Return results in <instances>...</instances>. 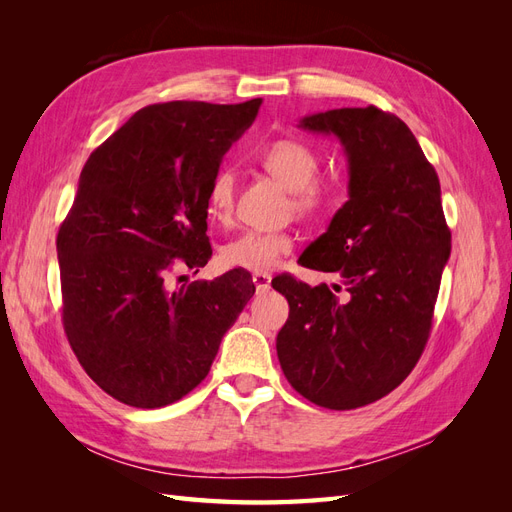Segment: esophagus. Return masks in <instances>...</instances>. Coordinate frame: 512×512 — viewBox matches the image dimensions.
I'll return each instance as SVG.
<instances>
[{"label": "esophagus", "mask_w": 512, "mask_h": 512, "mask_svg": "<svg viewBox=\"0 0 512 512\" xmlns=\"http://www.w3.org/2000/svg\"><path fill=\"white\" fill-rule=\"evenodd\" d=\"M252 282H254L258 294L271 290V275H267V273H254L252 275Z\"/></svg>", "instance_id": "34e87169"}]
</instances>
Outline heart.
Returning <instances> with one entry per match:
<instances>
[{
	"label": "heart",
	"mask_w": 512,
	"mask_h": 512,
	"mask_svg": "<svg viewBox=\"0 0 512 512\" xmlns=\"http://www.w3.org/2000/svg\"><path fill=\"white\" fill-rule=\"evenodd\" d=\"M262 168L292 192V207L303 215L316 213L331 203V188L316 181L320 170L318 153L303 141L282 138L260 151ZM209 220L228 226L235 215V175L218 170L207 190ZM294 239L282 230H245L220 247V262L226 269L267 273L290 254Z\"/></svg>",
	"instance_id": "b5f03b06"
}]
</instances>
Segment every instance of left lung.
<instances>
[{
	"instance_id": "left-lung-1",
	"label": "left lung",
	"mask_w": 512,
	"mask_h": 512,
	"mask_svg": "<svg viewBox=\"0 0 512 512\" xmlns=\"http://www.w3.org/2000/svg\"><path fill=\"white\" fill-rule=\"evenodd\" d=\"M301 128L344 145L350 198L299 258L337 284L271 282L290 305L277 359L312 404L354 410L397 389L421 359L451 230L436 168L399 117L376 106L333 108L303 117Z\"/></svg>"
}]
</instances>
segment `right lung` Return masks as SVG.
<instances>
[{
  "instance_id": "1",
  "label": "right lung",
  "mask_w": 512,
  "mask_h": 512,
  "mask_svg": "<svg viewBox=\"0 0 512 512\" xmlns=\"http://www.w3.org/2000/svg\"><path fill=\"white\" fill-rule=\"evenodd\" d=\"M260 102L145 106L81 170L57 232L61 320L87 376L121 404L162 408L196 389L252 299L241 269L170 280L211 258L209 183Z\"/></svg>"
}]
</instances>
